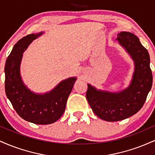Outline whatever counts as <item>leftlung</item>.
Here are the masks:
<instances>
[{"label": "left lung", "mask_w": 155, "mask_h": 155, "mask_svg": "<svg viewBox=\"0 0 155 155\" xmlns=\"http://www.w3.org/2000/svg\"><path fill=\"white\" fill-rule=\"evenodd\" d=\"M117 40L134 61L135 69L128 87L118 92L97 90L88 84L86 97L92 111L108 122L124 120L136 114L144 104L152 85L150 59L147 49L136 35L121 32Z\"/></svg>", "instance_id": "8db88e82"}]
</instances>
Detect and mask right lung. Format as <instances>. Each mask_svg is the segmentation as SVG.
<instances>
[{
	"label": "right lung",
	"instance_id": "1",
	"mask_svg": "<svg viewBox=\"0 0 155 155\" xmlns=\"http://www.w3.org/2000/svg\"><path fill=\"white\" fill-rule=\"evenodd\" d=\"M42 34L43 32L26 35L14 46L5 65V90L14 108L23 120L37 124H49L63 114L76 78L63 80L44 94L34 93L25 85L20 76L22 53Z\"/></svg>",
	"mask_w": 155,
	"mask_h": 155
}]
</instances>
